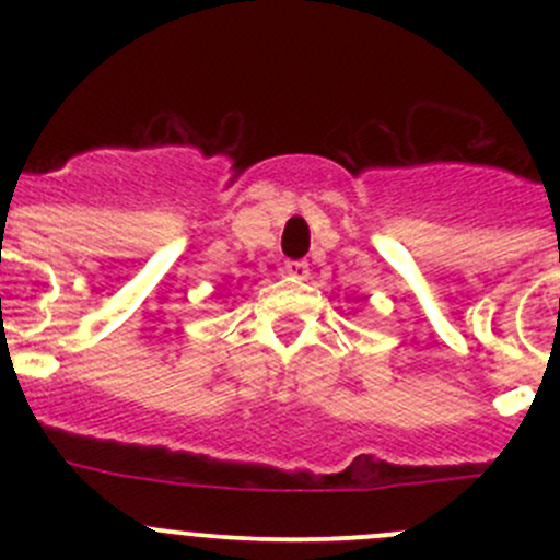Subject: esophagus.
<instances>
[{
    "label": "esophagus",
    "mask_w": 560,
    "mask_h": 560,
    "mask_svg": "<svg viewBox=\"0 0 560 560\" xmlns=\"http://www.w3.org/2000/svg\"><path fill=\"white\" fill-rule=\"evenodd\" d=\"M308 262L306 259H287L284 262V276H290V279H308Z\"/></svg>",
    "instance_id": "esophagus-1"
}]
</instances>
